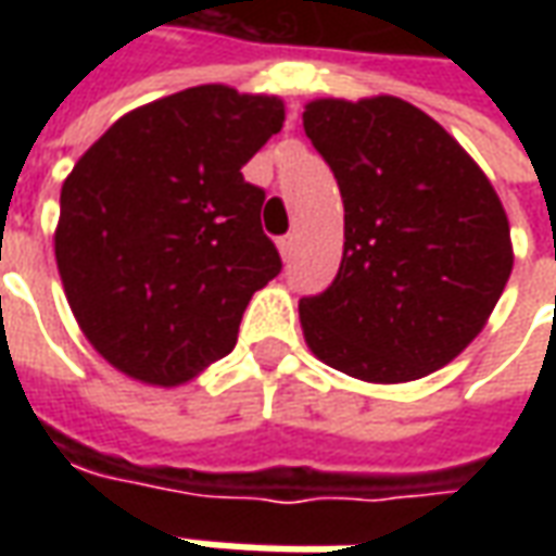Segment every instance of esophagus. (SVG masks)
Here are the masks:
<instances>
[{
    "label": "esophagus",
    "instance_id": "obj_1",
    "mask_svg": "<svg viewBox=\"0 0 556 556\" xmlns=\"http://www.w3.org/2000/svg\"><path fill=\"white\" fill-rule=\"evenodd\" d=\"M279 253H282V258H291V253H294V235H282L277 241Z\"/></svg>",
    "mask_w": 556,
    "mask_h": 556
}]
</instances>
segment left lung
Listing matches in <instances>:
<instances>
[{"instance_id":"1","label":"left lung","mask_w":556,"mask_h":556,"mask_svg":"<svg viewBox=\"0 0 556 556\" xmlns=\"http://www.w3.org/2000/svg\"><path fill=\"white\" fill-rule=\"evenodd\" d=\"M303 130L345 205L337 277L301 298L315 357L339 372L402 384L473 342L513 274L501 199L434 118L399 101H313Z\"/></svg>"}]
</instances>
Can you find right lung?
<instances>
[{
	"label": "right lung",
	"instance_id": "obj_1",
	"mask_svg": "<svg viewBox=\"0 0 556 556\" xmlns=\"http://www.w3.org/2000/svg\"><path fill=\"white\" fill-rule=\"evenodd\" d=\"M279 98L195 86L118 118L62 187L55 262L83 333L115 369L184 384L238 342L282 270L243 163L279 134Z\"/></svg>",
	"mask_w": 556,
	"mask_h": 556
}]
</instances>
